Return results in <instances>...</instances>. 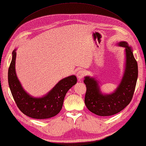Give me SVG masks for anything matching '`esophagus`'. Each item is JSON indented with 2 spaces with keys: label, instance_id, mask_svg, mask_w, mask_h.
<instances>
[{
  "label": "esophagus",
  "instance_id": "1",
  "mask_svg": "<svg viewBox=\"0 0 146 146\" xmlns=\"http://www.w3.org/2000/svg\"><path fill=\"white\" fill-rule=\"evenodd\" d=\"M85 75V72L84 70H80L79 71H78V72H77L76 74V76H77V77L78 78V79L79 80V81H81V80H82V79L84 77Z\"/></svg>",
  "mask_w": 146,
  "mask_h": 146
}]
</instances>
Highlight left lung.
I'll return each mask as SVG.
<instances>
[{"mask_svg": "<svg viewBox=\"0 0 146 146\" xmlns=\"http://www.w3.org/2000/svg\"><path fill=\"white\" fill-rule=\"evenodd\" d=\"M117 45L125 48V61L122 78L113 93H103L96 77L86 76L84 99L86 106L93 113L102 117L113 115L121 111L131 102L138 77L137 62L133 56L132 47L126 41Z\"/></svg>", "mask_w": 146, "mask_h": 146, "instance_id": "left-lung-1", "label": "left lung"}]
</instances>
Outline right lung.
<instances>
[{
	"instance_id": "right-lung-1",
	"label": "right lung",
	"mask_w": 146,
	"mask_h": 146,
	"mask_svg": "<svg viewBox=\"0 0 146 146\" xmlns=\"http://www.w3.org/2000/svg\"><path fill=\"white\" fill-rule=\"evenodd\" d=\"M16 49L8 70V82L14 100L19 109L28 117L35 119H46L55 117L60 111L65 94L77 83V77L72 75L62 79L45 95L34 97L23 88L16 72Z\"/></svg>"
}]
</instances>
